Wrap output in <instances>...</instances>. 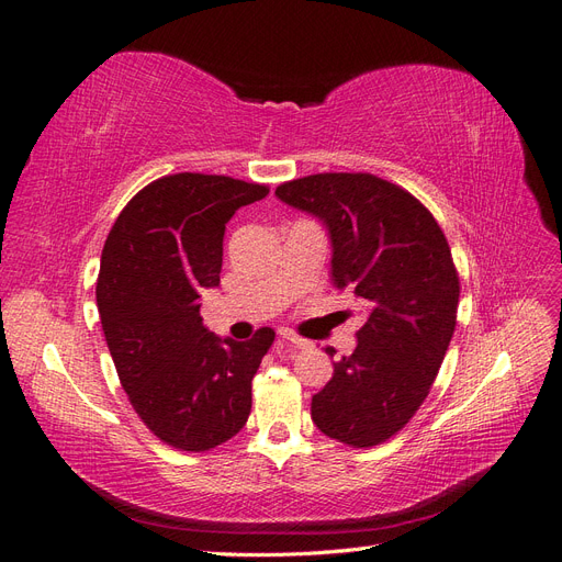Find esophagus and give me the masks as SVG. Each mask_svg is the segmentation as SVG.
<instances>
[{
	"label": "esophagus",
	"mask_w": 562,
	"mask_h": 562,
	"mask_svg": "<svg viewBox=\"0 0 562 562\" xmlns=\"http://www.w3.org/2000/svg\"><path fill=\"white\" fill-rule=\"evenodd\" d=\"M281 337H283V342H288L291 347H297V349H310L312 347L310 339H304V337L293 335V333H281Z\"/></svg>",
	"instance_id": "obj_1"
}]
</instances>
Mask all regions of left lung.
<instances>
[{
  "label": "left lung",
  "instance_id": "obj_1",
  "mask_svg": "<svg viewBox=\"0 0 562 562\" xmlns=\"http://www.w3.org/2000/svg\"><path fill=\"white\" fill-rule=\"evenodd\" d=\"M326 223L333 281L368 302L351 356L312 398V419L349 448L396 436L429 396L457 326L459 274L443 229L403 187L372 173H316L277 187Z\"/></svg>",
  "mask_w": 562,
  "mask_h": 562
}]
</instances>
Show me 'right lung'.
<instances>
[{
    "mask_svg": "<svg viewBox=\"0 0 562 562\" xmlns=\"http://www.w3.org/2000/svg\"><path fill=\"white\" fill-rule=\"evenodd\" d=\"M269 187L229 176L173 173L119 213L100 258L95 302L119 382L166 446L206 452L239 434L250 382L274 330L248 342L206 330L196 300L220 283L225 225Z\"/></svg>",
    "mask_w": 562,
    "mask_h": 562,
    "instance_id": "add662e5",
    "label": "right lung"
}]
</instances>
